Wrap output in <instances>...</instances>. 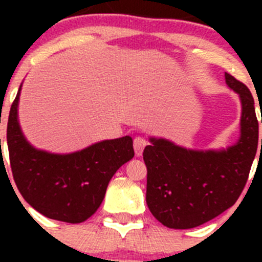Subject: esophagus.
Segmentation results:
<instances>
[{
  "label": "esophagus",
  "mask_w": 262,
  "mask_h": 262,
  "mask_svg": "<svg viewBox=\"0 0 262 262\" xmlns=\"http://www.w3.org/2000/svg\"><path fill=\"white\" fill-rule=\"evenodd\" d=\"M133 146L134 152H136V155L139 157V156H142V153H143L144 147L147 146V141L144 138H142V137H137L133 142Z\"/></svg>",
  "instance_id": "esophagus-1"
}]
</instances>
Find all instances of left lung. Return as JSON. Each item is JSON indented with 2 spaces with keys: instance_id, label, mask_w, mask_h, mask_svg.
<instances>
[{
  "instance_id": "left-lung-1",
  "label": "left lung",
  "mask_w": 262,
  "mask_h": 262,
  "mask_svg": "<svg viewBox=\"0 0 262 262\" xmlns=\"http://www.w3.org/2000/svg\"><path fill=\"white\" fill-rule=\"evenodd\" d=\"M224 77L242 105L236 144L227 149L198 150L149 138L150 146L144 148L147 205L168 228L189 229L207 223L237 202L247 182L258 144L255 102L246 84L227 72Z\"/></svg>"
}]
</instances>
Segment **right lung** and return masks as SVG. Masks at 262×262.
<instances>
[{"instance_id":"1","label":"right lung","mask_w":262,"mask_h":262,"mask_svg":"<svg viewBox=\"0 0 262 262\" xmlns=\"http://www.w3.org/2000/svg\"><path fill=\"white\" fill-rule=\"evenodd\" d=\"M21 86L7 123V147L12 176L24 199L55 221L81 223L104 200L114 173L134 157L129 136L95 143L67 155L36 149L26 141L17 118Z\"/></svg>"}]
</instances>
